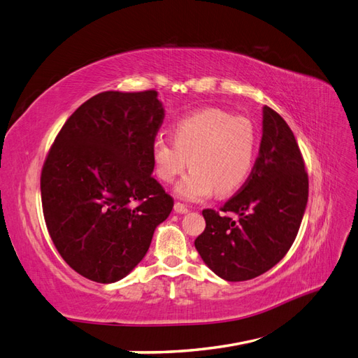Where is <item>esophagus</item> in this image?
<instances>
[{"instance_id": "1", "label": "esophagus", "mask_w": 358, "mask_h": 358, "mask_svg": "<svg viewBox=\"0 0 358 358\" xmlns=\"http://www.w3.org/2000/svg\"><path fill=\"white\" fill-rule=\"evenodd\" d=\"M175 212L176 213H187L188 208H187L185 204H182V203H175Z\"/></svg>"}]
</instances>
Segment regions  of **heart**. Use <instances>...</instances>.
Segmentation results:
<instances>
[{"mask_svg": "<svg viewBox=\"0 0 358 358\" xmlns=\"http://www.w3.org/2000/svg\"><path fill=\"white\" fill-rule=\"evenodd\" d=\"M173 138L154 140L152 162L166 183L175 182L191 164V173L176 188L182 199L197 201L213 191L230 196L251 175L258 136L248 117L221 109L199 110L179 119Z\"/></svg>", "mask_w": 358, "mask_h": 358, "instance_id": "heart-1", "label": "heart"}]
</instances>
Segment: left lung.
<instances>
[{"instance_id":"obj_1","label":"left lung","mask_w":358,"mask_h":358,"mask_svg":"<svg viewBox=\"0 0 358 358\" xmlns=\"http://www.w3.org/2000/svg\"><path fill=\"white\" fill-rule=\"evenodd\" d=\"M308 192V173L296 137L282 116L264 106L263 137L251 175L220 209L222 213L203 210L206 229L194 245L206 266L230 282L272 268L296 241ZM230 213L238 220L230 219Z\"/></svg>"}]
</instances>
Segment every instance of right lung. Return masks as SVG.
<instances>
[{
    "instance_id": "right-lung-1",
    "label": "right lung",
    "mask_w": 358,
    "mask_h": 358,
    "mask_svg": "<svg viewBox=\"0 0 358 358\" xmlns=\"http://www.w3.org/2000/svg\"><path fill=\"white\" fill-rule=\"evenodd\" d=\"M164 119L157 91L94 95L62 125L41 170L43 215L61 257L100 284L142 262L173 199L150 176Z\"/></svg>"
}]
</instances>
